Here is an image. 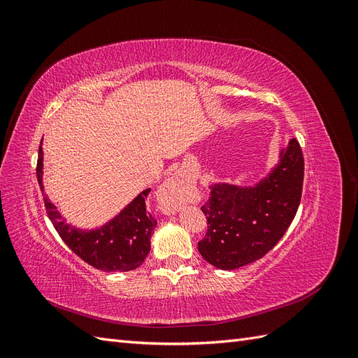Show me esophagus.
Masks as SVG:
<instances>
[{
	"mask_svg": "<svg viewBox=\"0 0 358 358\" xmlns=\"http://www.w3.org/2000/svg\"><path fill=\"white\" fill-rule=\"evenodd\" d=\"M194 182L182 173H175L169 178L161 189V199L166 212H173L179 208V204L187 201L192 196Z\"/></svg>",
	"mask_w": 358,
	"mask_h": 358,
	"instance_id": "esophagus-1",
	"label": "esophagus"
}]
</instances>
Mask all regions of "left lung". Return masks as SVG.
I'll use <instances>...</instances> for the list:
<instances>
[{"instance_id":"obj_1","label":"left lung","mask_w":358,"mask_h":358,"mask_svg":"<svg viewBox=\"0 0 358 358\" xmlns=\"http://www.w3.org/2000/svg\"><path fill=\"white\" fill-rule=\"evenodd\" d=\"M305 159L291 138L276 169L255 187L213 183L201 206L208 231L199 242L206 262L222 270L246 266L264 257L285 234L297 213Z\"/></svg>"}]
</instances>
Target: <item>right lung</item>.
<instances>
[{
	"label": "right lung",
	"mask_w": 358,
	"mask_h": 358,
	"mask_svg": "<svg viewBox=\"0 0 358 358\" xmlns=\"http://www.w3.org/2000/svg\"><path fill=\"white\" fill-rule=\"evenodd\" d=\"M43 149L38 148L37 180L43 192ZM150 189H145L129 203L109 224L99 230H76L61 218L49 199L43 194V201L55 230L71 251L85 263L103 272H128L145 262L150 251V234L157 221L146 210V197Z\"/></svg>",
	"instance_id": "right-lung-1"
}]
</instances>
